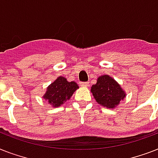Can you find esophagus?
Returning a JSON list of instances; mask_svg holds the SVG:
<instances>
[{"instance_id":"esophagus-1","label":"esophagus","mask_w":158,"mask_h":158,"mask_svg":"<svg viewBox=\"0 0 158 158\" xmlns=\"http://www.w3.org/2000/svg\"><path fill=\"white\" fill-rule=\"evenodd\" d=\"M80 85H81L82 87H89V82H82V83H80Z\"/></svg>"}]
</instances>
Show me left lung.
I'll return each instance as SVG.
<instances>
[{
	"label": "left lung",
	"instance_id": "left-lung-1",
	"mask_svg": "<svg viewBox=\"0 0 158 158\" xmlns=\"http://www.w3.org/2000/svg\"><path fill=\"white\" fill-rule=\"evenodd\" d=\"M91 93L98 103L109 109L116 107L126 97L120 84L108 74L98 78L96 84L91 87Z\"/></svg>",
	"mask_w": 158,
	"mask_h": 158
}]
</instances>
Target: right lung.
Returning a JSON list of instances; mask_svg holds the SVG:
<instances>
[{"label":"right lung","instance_id":"1","mask_svg":"<svg viewBox=\"0 0 158 158\" xmlns=\"http://www.w3.org/2000/svg\"><path fill=\"white\" fill-rule=\"evenodd\" d=\"M78 89L79 85L74 81L69 82L64 77L59 76L47 88L43 98L52 107H58L69 100Z\"/></svg>","mask_w":158,"mask_h":158}]
</instances>
